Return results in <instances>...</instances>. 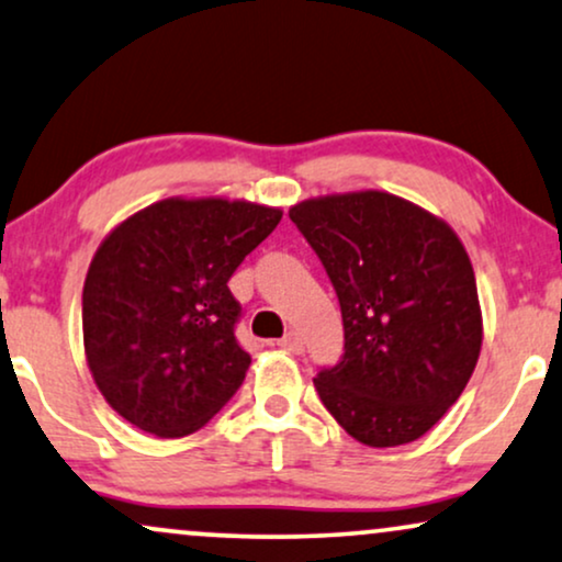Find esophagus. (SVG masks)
Returning a JSON list of instances; mask_svg holds the SVG:
<instances>
[{
	"label": "esophagus",
	"mask_w": 562,
	"mask_h": 562,
	"mask_svg": "<svg viewBox=\"0 0 562 562\" xmlns=\"http://www.w3.org/2000/svg\"><path fill=\"white\" fill-rule=\"evenodd\" d=\"M279 346L283 351H294V355H300V351L304 349V341H302L300 334H294V330H292V334H286L281 338Z\"/></svg>",
	"instance_id": "esophagus-1"
}]
</instances>
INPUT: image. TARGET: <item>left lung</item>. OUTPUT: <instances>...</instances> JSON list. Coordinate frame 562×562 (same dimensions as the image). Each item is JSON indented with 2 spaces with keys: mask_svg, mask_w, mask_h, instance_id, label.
Returning <instances> with one entry per match:
<instances>
[{
  "mask_svg": "<svg viewBox=\"0 0 562 562\" xmlns=\"http://www.w3.org/2000/svg\"><path fill=\"white\" fill-rule=\"evenodd\" d=\"M334 283L344 355L313 380L351 438L404 446L472 378L482 313L472 262L448 224L387 192L304 200L289 211Z\"/></svg>",
  "mask_w": 562,
  "mask_h": 562,
  "instance_id": "left-lung-1",
  "label": "left lung"
}]
</instances>
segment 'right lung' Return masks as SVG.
I'll return each instance as SVG.
<instances>
[{
  "label": "right lung",
  "mask_w": 562,
  "mask_h": 562,
  "mask_svg": "<svg viewBox=\"0 0 562 562\" xmlns=\"http://www.w3.org/2000/svg\"><path fill=\"white\" fill-rule=\"evenodd\" d=\"M279 207L161 200L103 239L82 286V341L120 417L158 438L205 425L239 391L249 355L228 279L279 226Z\"/></svg>",
  "instance_id": "obj_1"
}]
</instances>
